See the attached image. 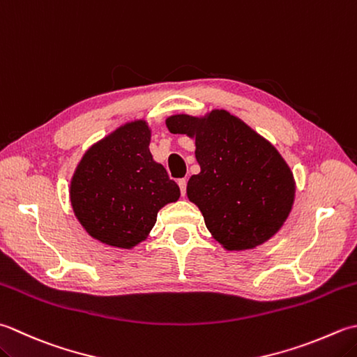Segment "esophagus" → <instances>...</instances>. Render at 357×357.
<instances>
[{
	"label": "esophagus",
	"instance_id": "34e87169",
	"mask_svg": "<svg viewBox=\"0 0 357 357\" xmlns=\"http://www.w3.org/2000/svg\"><path fill=\"white\" fill-rule=\"evenodd\" d=\"M178 185H179V188H181V195H183V197H185V188H187V179L184 178V179H179L178 181Z\"/></svg>",
	"mask_w": 357,
	"mask_h": 357
}]
</instances>
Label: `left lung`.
I'll return each mask as SVG.
<instances>
[{"instance_id": "obj_1", "label": "left lung", "mask_w": 357, "mask_h": 357, "mask_svg": "<svg viewBox=\"0 0 357 357\" xmlns=\"http://www.w3.org/2000/svg\"><path fill=\"white\" fill-rule=\"evenodd\" d=\"M165 125L173 135L195 139L201 172L188 179L187 197L222 248L254 249L282 229L296 181L274 145L226 109L174 114Z\"/></svg>"}]
</instances>
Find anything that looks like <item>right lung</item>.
<instances>
[{"mask_svg":"<svg viewBox=\"0 0 357 357\" xmlns=\"http://www.w3.org/2000/svg\"><path fill=\"white\" fill-rule=\"evenodd\" d=\"M150 139L144 119L123 123L91 145L73 174L74 215L107 246H137L156 225L160 208L179 199V187L151 156Z\"/></svg>","mask_w":357,"mask_h":357,"instance_id":"right-lung-1","label":"right lung"}]
</instances>
